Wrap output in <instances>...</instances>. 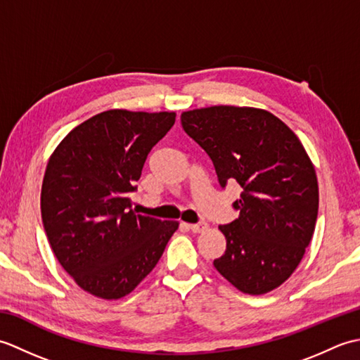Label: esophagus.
<instances>
[{
	"instance_id": "esophagus-1",
	"label": "esophagus",
	"mask_w": 360,
	"mask_h": 360,
	"mask_svg": "<svg viewBox=\"0 0 360 360\" xmlns=\"http://www.w3.org/2000/svg\"><path fill=\"white\" fill-rule=\"evenodd\" d=\"M188 229L195 233H201V232H205L209 229V224L207 223H198V224H190Z\"/></svg>"
}]
</instances>
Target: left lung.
Masks as SVG:
<instances>
[{
	"label": "left lung",
	"instance_id": "8db88e82",
	"mask_svg": "<svg viewBox=\"0 0 360 360\" xmlns=\"http://www.w3.org/2000/svg\"><path fill=\"white\" fill-rule=\"evenodd\" d=\"M184 131L210 156L221 186L238 182L240 217L219 226L226 252L213 266L236 289L263 295L285 283L314 235L316 168L300 139L272 112L217 105L181 114Z\"/></svg>",
	"mask_w": 360,
	"mask_h": 360
}]
</instances>
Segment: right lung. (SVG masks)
<instances>
[{"label": "right lung", "mask_w": 360, "mask_h": 360, "mask_svg": "<svg viewBox=\"0 0 360 360\" xmlns=\"http://www.w3.org/2000/svg\"><path fill=\"white\" fill-rule=\"evenodd\" d=\"M176 112L108 110L65 136L49 158L41 219L53 255L88 294L119 300L155 269L178 221L136 215L129 193Z\"/></svg>", "instance_id": "1"}]
</instances>
